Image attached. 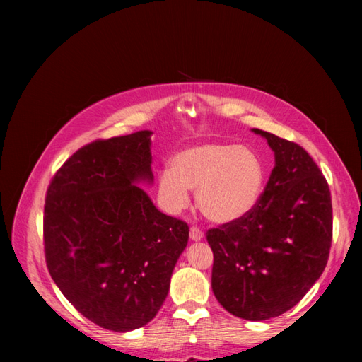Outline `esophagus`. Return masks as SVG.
I'll return each instance as SVG.
<instances>
[{
  "label": "esophagus",
  "instance_id": "1",
  "mask_svg": "<svg viewBox=\"0 0 362 362\" xmlns=\"http://www.w3.org/2000/svg\"><path fill=\"white\" fill-rule=\"evenodd\" d=\"M189 238H191V241H201L202 238H204V233H202V230L201 228H197V227H191L189 228Z\"/></svg>",
  "mask_w": 362,
  "mask_h": 362
}]
</instances>
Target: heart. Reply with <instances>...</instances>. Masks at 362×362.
<instances>
[{
    "mask_svg": "<svg viewBox=\"0 0 362 362\" xmlns=\"http://www.w3.org/2000/svg\"><path fill=\"white\" fill-rule=\"evenodd\" d=\"M266 168L255 151L224 141H206L174 153L169 169L158 174L157 193L169 213L189 204L188 191L204 216L214 224L244 218L258 204Z\"/></svg>",
    "mask_w": 362,
    "mask_h": 362,
    "instance_id": "1",
    "label": "heart"
}]
</instances>
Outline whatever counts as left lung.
Here are the masks:
<instances>
[{
	"mask_svg": "<svg viewBox=\"0 0 362 362\" xmlns=\"http://www.w3.org/2000/svg\"><path fill=\"white\" fill-rule=\"evenodd\" d=\"M275 166L244 218L206 232L214 297L245 320L276 317L296 306L324 272L333 238L332 193L302 146L264 130Z\"/></svg>",
	"mask_w": 362,
	"mask_h": 362,
	"instance_id": "left-lung-1",
	"label": "left lung"
}]
</instances>
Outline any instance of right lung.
<instances>
[{"instance_id":"obj_1","label":"right lung","mask_w":362,"mask_h":362,"mask_svg":"<svg viewBox=\"0 0 362 362\" xmlns=\"http://www.w3.org/2000/svg\"><path fill=\"white\" fill-rule=\"evenodd\" d=\"M149 130L96 140L60 166L46 191L45 259L83 317L112 332L148 324L169 291L187 222L161 213L138 182H152Z\"/></svg>"}]
</instances>
